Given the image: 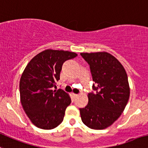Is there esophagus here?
Masks as SVG:
<instances>
[{"mask_svg": "<svg viewBox=\"0 0 148 148\" xmlns=\"http://www.w3.org/2000/svg\"><path fill=\"white\" fill-rule=\"evenodd\" d=\"M71 95H72V97H74V98H76V97H77V96H78V95H77V94H74V93H72V94H71Z\"/></svg>", "mask_w": 148, "mask_h": 148, "instance_id": "1", "label": "esophagus"}]
</instances>
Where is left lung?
<instances>
[{
	"mask_svg": "<svg viewBox=\"0 0 148 148\" xmlns=\"http://www.w3.org/2000/svg\"><path fill=\"white\" fill-rule=\"evenodd\" d=\"M90 65L95 92L88 94V103L79 108L82 122L92 130H104L116 121L124 111L130 89L124 66L106 52L81 53Z\"/></svg>",
	"mask_w": 148,
	"mask_h": 148,
	"instance_id": "1",
	"label": "left lung"
}]
</instances>
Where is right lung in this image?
<instances>
[{"instance_id":"obj_1","label":"right lung","mask_w":148,"mask_h":148,"mask_svg":"<svg viewBox=\"0 0 148 148\" xmlns=\"http://www.w3.org/2000/svg\"><path fill=\"white\" fill-rule=\"evenodd\" d=\"M76 56L74 52L45 50L36 55L22 73L19 82L21 105L32 123L38 128L52 130L64 120L71 98L61 89L52 88L60 79L63 64Z\"/></svg>"}]
</instances>
